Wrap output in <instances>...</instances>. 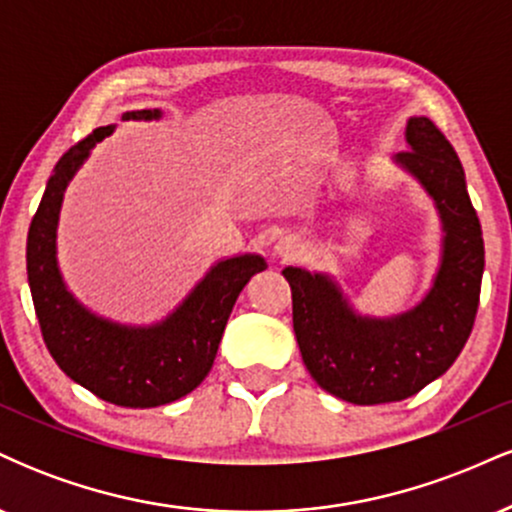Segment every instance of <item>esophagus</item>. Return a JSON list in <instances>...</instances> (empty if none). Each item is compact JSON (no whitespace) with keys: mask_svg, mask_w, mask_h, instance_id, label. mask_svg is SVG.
<instances>
[{"mask_svg":"<svg viewBox=\"0 0 512 512\" xmlns=\"http://www.w3.org/2000/svg\"><path fill=\"white\" fill-rule=\"evenodd\" d=\"M276 252L289 260V257H296L298 252H301V245L296 243V238H281L279 243H276Z\"/></svg>","mask_w":512,"mask_h":512,"instance_id":"34e87169","label":"esophagus"}]
</instances>
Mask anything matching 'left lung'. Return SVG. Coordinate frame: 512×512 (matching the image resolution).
<instances>
[{
	"label": "left lung",
	"mask_w": 512,
	"mask_h": 512,
	"mask_svg": "<svg viewBox=\"0 0 512 512\" xmlns=\"http://www.w3.org/2000/svg\"><path fill=\"white\" fill-rule=\"evenodd\" d=\"M395 161L421 182L443 223L433 286L407 313L358 315L327 274L286 267L293 332L308 373L351 404L399 402L448 370L472 334L484 274V238L460 158L428 117H409Z\"/></svg>",
	"instance_id": "left-lung-1"
}]
</instances>
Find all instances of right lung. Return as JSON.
Listing matches in <instances>:
<instances>
[{
    "mask_svg": "<svg viewBox=\"0 0 512 512\" xmlns=\"http://www.w3.org/2000/svg\"><path fill=\"white\" fill-rule=\"evenodd\" d=\"M158 117L161 110H132L122 120ZM113 129V125L93 129L52 170L28 228V284L40 332L57 366L105 402L149 409L185 397L207 378L236 298L267 262L260 255L216 262L166 320L149 327L120 325L84 308L57 267V219L69 180L93 146Z\"/></svg>",
    "mask_w": 512,
    "mask_h": 512,
    "instance_id": "right-lung-1",
    "label": "right lung"
}]
</instances>
